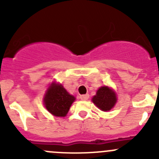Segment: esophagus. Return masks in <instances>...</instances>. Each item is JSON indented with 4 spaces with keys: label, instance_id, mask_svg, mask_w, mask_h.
Segmentation results:
<instances>
[{
    "label": "esophagus",
    "instance_id": "1",
    "mask_svg": "<svg viewBox=\"0 0 159 159\" xmlns=\"http://www.w3.org/2000/svg\"><path fill=\"white\" fill-rule=\"evenodd\" d=\"M80 98L82 100H87L89 99V95L88 94H84V95H81L80 97Z\"/></svg>",
    "mask_w": 159,
    "mask_h": 159
}]
</instances>
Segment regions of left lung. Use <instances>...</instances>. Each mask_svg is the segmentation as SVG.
<instances>
[{
	"mask_svg": "<svg viewBox=\"0 0 159 159\" xmlns=\"http://www.w3.org/2000/svg\"><path fill=\"white\" fill-rule=\"evenodd\" d=\"M92 101L96 106L103 111H107L115 105L117 102L116 94L108 86H102L97 91Z\"/></svg>",
	"mask_w": 159,
	"mask_h": 159,
	"instance_id": "1",
	"label": "left lung"
}]
</instances>
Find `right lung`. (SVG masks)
<instances>
[{
  "label": "right lung",
  "mask_w": 159,
  "mask_h": 159,
  "mask_svg": "<svg viewBox=\"0 0 159 159\" xmlns=\"http://www.w3.org/2000/svg\"><path fill=\"white\" fill-rule=\"evenodd\" d=\"M75 97L70 95L61 84L52 83L44 98L45 108L56 117H65Z\"/></svg>",
  "instance_id": "obj_1"
}]
</instances>
